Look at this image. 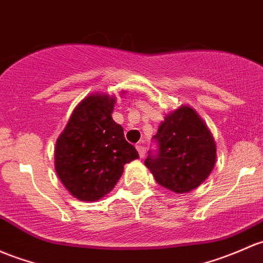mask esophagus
Segmentation results:
<instances>
[{"label":"esophagus","instance_id":"esophagus-1","mask_svg":"<svg viewBox=\"0 0 263 263\" xmlns=\"http://www.w3.org/2000/svg\"><path fill=\"white\" fill-rule=\"evenodd\" d=\"M136 148H137V151H139V155H140V157H143V156H145L146 148L143 147L142 145H137V146H136Z\"/></svg>","mask_w":263,"mask_h":263}]
</instances>
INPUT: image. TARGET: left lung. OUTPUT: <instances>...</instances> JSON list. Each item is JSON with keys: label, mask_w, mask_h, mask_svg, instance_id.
I'll use <instances>...</instances> for the list:
<instances>
[{"label": "left lung", "mask_w": 263, "mask_h": 263, "mask_svg": "<svg viewBox=\"0 0 263 263\" xmlns=\"http://www.w3.org/2000/svg\"><path fill=\"white\" fill-rule=\"evenodd\" d=\"M154 139L159 154L147 156L145 165L161 186L184 194L211 175L217 146L211 129L192 107L182 104L167 113Z\"/></svg>", "instance_id": "obj_1"}]
</instances>
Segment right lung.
I'll use <instances>...</instances> for the list:
<instances>
[{"mask_svg":"<svg viewBox=\"0 0 263 263\" xmlns=\"http://www.w3.org/2000/svg\"><path fill=\"white\" fill-rule=\"evenodd\" d=\"M115 104L116 97L107 93L87 96L57 140L55 171L65 189L82 201H97L112 192L124 164L139 159L122 126L113 121Z\"/></svg>","mask_w":263,"mask_h":263,"instance_id":"add662e5","label":"right lung"}]
</instances>
